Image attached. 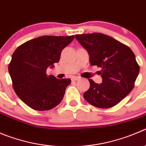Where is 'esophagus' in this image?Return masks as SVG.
<instances>
[{"mask_svg":"<svg viewBox=\"0 0 146 146\" xmlns=\"http://www.w3.org/2000/svg\"><path fill=\"white\" fill-rule=\"evenodd\" d=\"M72 81H78V80L80 79V77H78V76H73V77H72Z\"/></svg>","mask_w":146,"mask_h":146,"instance_id":"obj_1","label":"esophagus"}]
</instances>
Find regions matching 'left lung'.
I'll return each mask as SVG.
<instances>
[{"label":"left lung","mask_w":146,"mask_h":146,"mask_svg":"<svg viewBox=\"0 0 146 146\" xmlns=\"http://www.w3.org/2000/svg\"><path fill=\"white\" fill-rule=\"evenodd\" d=\"M87 50L92 65L102 68V83L88 79L90 88L84 97L90 104L107 109L117 105L134 88L140 67L131 49L114 38L102 33L76 35Z\"/></svg>","instance_id":"1"}]
</instances>
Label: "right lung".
I'll return each instance as SVG.
<instances>
[{
	"label": "right lung",
	"mask_w": 146,
	"mask_h": 146,
	"mask_svg": "<svg viewBox=\"0 0 146 146\" xmlns=\"http://www.w3.org/2000/svg\"><path fill=\"white\" fill-rule=\"evenodd\" d=\"M74 39L68 36H42L17 47L9 65V72L16 95L28 107L38 111L50 110L63 99L70 78L47 76L49 66L58 62L62 50Z\"/></svg>",
	"instance_id": "obj_1"
}]
</instances>
